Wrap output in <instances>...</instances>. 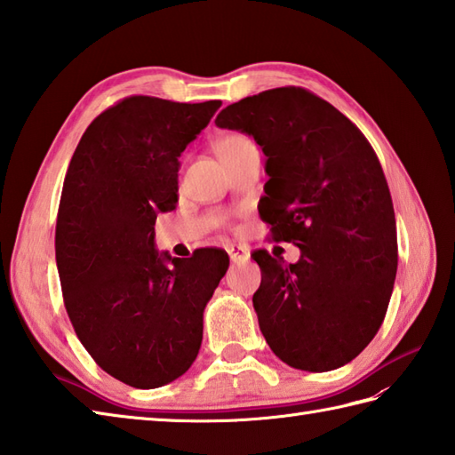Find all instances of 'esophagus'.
I'll return each mask as SVG.
<instances>
[{"mask_svg": "<svg viewBox=\"0 0 455 455\" xmlns=\"http://www.w3.org/2000/svg\"><path fill=\"white\" fill-rule=\"evenodd\" d=\"M228 255L234 262H243L249 259V249L243 245L231 243V245H228Z\"/></svg>", "mask_w": 455, "mask_h": 455, "instance_id": "34e87169", "label": "esophagus"}]
</instances>
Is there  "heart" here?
<instances>
[{"mask_svg": "<svg viewBox=\"0 0 455 455\" xmlns=\"http://www.w3.org/2000/svg\"><path fill=\"white\" fill-rule=\"evenodd\" d=\"M247 146H253V140L247 138L245 134H228L226 138H221L218 146H216V151L218 156H224V154H231V151H237V149H243Z\"/></svg>", "mask_w": 455, "mask_h": 455, "instance_id": "1", "label": "heart"}]
</instances>
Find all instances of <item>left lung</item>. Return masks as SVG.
<instances>
[{
  "mask_svg": "<svg viewBox=\"0 0 455 455\" xmlns=\"http://www.w3.org/2000/svg\"><path fill=\"white\" fill-rule=\"evenodd\" d=\"M216 126L255 138L267 156L259 214L296 265L259 249L260 332L288 366L329 371L376 337L397 275L395 212L376 151L356 124L304 87L226 107Z\"/></svg>",
  "mask_w": 455,
  "mask_h": 455,
  "instance_id": "left-lung-1",
  "label": "left lung"
}]
</instances>
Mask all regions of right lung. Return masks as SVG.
I'll return each instance as SVG.
<instances>
[{
  "instance_id": "1",
  "label": "right lung",
  "mask_w": 455,
  "mask_h": 455,
  "mask_svg": "<svg viewBox=\"0 0 455 455\" xmlns=\"http://www.w3.org/2000/svg\"><path fill=\"white\" fill-rule=\"evenodd\" d=\"M221 100L132 95L103 110L69 161L56 265L77 339L126 386L154 389L193 364L202 315L229 267L226 251L159 255L154 226L177 206L179 157Z\"/></svg>"
}]
</instances>
